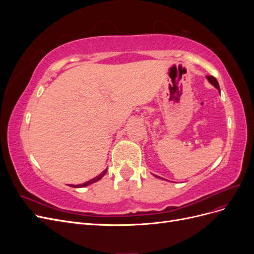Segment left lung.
Returning a JSON list of instances; mask_svg holds the SVG:
<instances>
[{"mask_svg":"<svg viewBox=\"0 0 254 254\" xmlns=\"http://www.w3.org/2000/svg\"><path fill=\"white\" fill-rule=\"evenodd\" d=\"M206 78H207V80H209V81H210V82L213 84V86H214L215 88L218 89V90L220 91V88H219L218 81L216 80V78L214 77V76H206ZM156 177H158V176H156ZM159 178H160V179H162V178H161V177H159Z\"/></svg>","mask_w":254,"mask_h":254,"instance_id":"left-lung-1","label":"left lung"}]
</instances>
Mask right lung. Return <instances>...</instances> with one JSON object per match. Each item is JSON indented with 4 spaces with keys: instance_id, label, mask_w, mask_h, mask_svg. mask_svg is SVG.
<instances>
[{
    "instance_id": "add662e5",
    "label": "right lung",
    "mask_w": 254,
    "mask_h": 254,
    "mask_svg": "<svg viewBox=\"0 0 254 254\" xmlns=\"http://www.w3.org/2000/svg\"><path fill=\"white\" fill-rule=\"evenodd\" d=\"M106 173H107V170H105L102 174H99L98 176H96L95 178L91 179V180H89V181H87V182H84V183H82V184H78V186H72V184H68V186H70V187H73V188H84V187L90 186V184L94 183V182H96V181H98V180H101Z\"/></svg>"
}]
</instances>
